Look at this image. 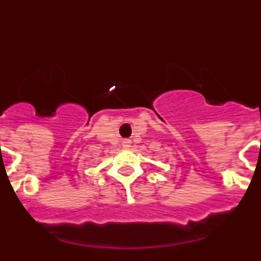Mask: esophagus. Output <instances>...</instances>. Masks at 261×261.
<instances>
[{
	"mask_svg": "<svg viewBox=\"0 0 261 261\" xmlns=\"http://www.w3.org/2000/svg\"><path fill=\"white\" fill-rule=\"evenodd\" d=\"M123 146L124 147H129V146H130V141H129V140H124Z\"/></svg>",
	"mask_w": 261,
	"mask_h": 261,
	"instance_id": "obj_1",
	"label": "esophagus"
}]
</instances>
